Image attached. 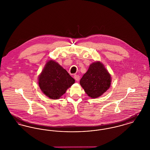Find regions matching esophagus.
<instances>
[{"instance_id": "1", "label": "esophagus", "mask_w": 150, "mask_h": 150, "mask_svg": "<svg viewBox=\"0 0 150 150\" xmlns=\"http://www.w3.org/2000/svg\"><path fill=\"white\" fill-rule=\"evenodd\" d=\"M74 79L76 80V81H79L80 80V76L79 75H74Z\"/></svg>"}]
</instances>
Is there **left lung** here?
Wrapping results in <instances>:
<instances>
[{
	"mask_svg": "<svg viewBox=\"0 0 150 150\" xmlns=\"http://www.w3.org/2000/svg\"><path fill=\"white\" fill-rule=\"evenodd\" d=\"M111 83V75L100 61L90 64L88 71L80 80V86L92 98H98L105 93Z\"/></svg>",
	"mask_w": 150,
	"mask_h": 150,
	"instance_id": "1",
	"label": "left lung"
}]
</instances>
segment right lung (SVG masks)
Segmentation results:
<instances>
[{"mask_svg":"<svg viewBox=\"0 0 150 150\" xmlns=\"http://www.w3.org/2000/svg\"><path fill=\"white\" fill-rule=\"evenodd\" d=\"M74 83L75 80L67 71L53 59L47 62L38 77L42 92L52 100L60 98Z\"/></svg>","mask_w":150,"mask_h":150,"instance_id":"1","label":"right lung"}]
</instances>
